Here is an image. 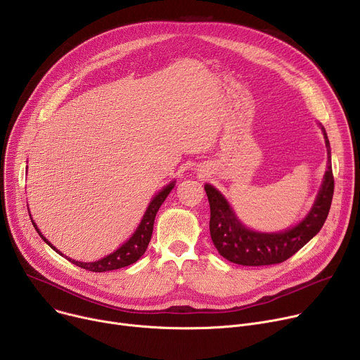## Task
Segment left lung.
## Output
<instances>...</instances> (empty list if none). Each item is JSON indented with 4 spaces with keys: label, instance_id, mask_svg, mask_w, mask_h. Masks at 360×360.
Segmentation results:
<instances>
[{
    "label": "left lung",
    "instance_id": "8db88e82",
    "mask_svg": "<svg viewBox=\"0 0 360 360\" xmlns=\"http://www.w3.org/2000/svg\"><path fill=\"white\" fill-rule=\"evenodd\" d=\"M327 148V171L319 195L307 217L281 233H257L245 227L237 220L236 214L220 191L212 185H205L210 202V234L219 253L227 260L243 266L275 265L295 255L305 246L323 227L333 200L334 178L331 171L330 141L324 127L320 124Z\"/></svg>",
    "mask_w": 360,
    "mask_h": 360
}]
</instances>
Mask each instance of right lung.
I'll list each match as a JSON object with an SVG mask.
<instances>
[{
  "label": "right lung",
  "mask_w": 360,
  "mask_h": 360,
  "mask_svg": "<svg viewBox=\"0 0 360 360\" xmlns=\"http://www.w3.org/2000/svg\"><path fill=\"white\" fill-rule=\"evenodd\" d=\"M175 186V181L171 182L169 185H166L162 191L153 197V200L150 201L145 215H143V219L137 227V230L133 233V236L129 238V240L122 246L118 248L115 252L110 253L108 256L97 260V262H78L74 259H69L66 257L69 262L74 263V265L91 271V272H107V271H114V269H120V268H124L131 265V263L137 262L143 255H145L149 242H150V237L153 233V223H155V217H156V212L160 208V205L163 204V201L166 200V197L169 195V193L172 191V188ZM36 231L39 233V236L43 238V240L49 245L55 252H58L60 256H63L55 246H52L47 240L46 237H43V234L40 233V230L37 229L36 223L32 220Z\"/></svg>",
  "instance_id": "1"
}]
</instances>
